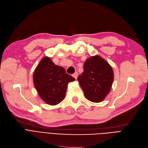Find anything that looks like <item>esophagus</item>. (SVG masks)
Here are the masks:
<instances>
[{
	"instance_id": "obj_1",
	"label": "esophagus",
	"mask_w": 148,
	"mask_h": 148,
	"mask_svg": "<svg viewBox=\"0 0 148 148\" xmlns=\"http://www.w3.org/2000/svg\"><path fill=\"white\" fill-rule=\"evenodd\" d=\"M78 73H77V72H75V73H74L72 75V76L74 78H75V79H77V78H78Z\"/></svg>"
}]
</instances>
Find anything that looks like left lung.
I'll return each mask as SVG.
<instances>
[{
	"label": "left lung",
	"instance_id": "1",
	"mask_svg": "<svg viewBox=\"0 0 148 148\" xmlns=\"http://www.w3.org/2000/svg\"><path fill=\"white\" fill-rule=\"evenodd\" d=\"M114 80V72L109 63L99 55L86 60L84 72L78 77L84 96L88 101L101 102L109 93Z\"/></svg>",
	"mask_w": 148,
	"mask_h": 148
}]
</instances>
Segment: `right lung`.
Returning <instances> with one entry per match:
<instances>
[{
    "label": "right lung",
    "instance_id": "add662e5",
    "mask_svg": "<svg viewBox=\"0 0 148 148\" xmlns=\"http://www.w3.org/2000/svg\"><path fill=\"white\" fill-rule=\"evenodd\" d=\"M75 79L65 69L55 65L45 57L34 70L33 82L41 99L47 104L55 105L64 99L68 84Z\"/></svg>",
    "mask_w": 148,
    "mask_h": 148
}]
</instances>
